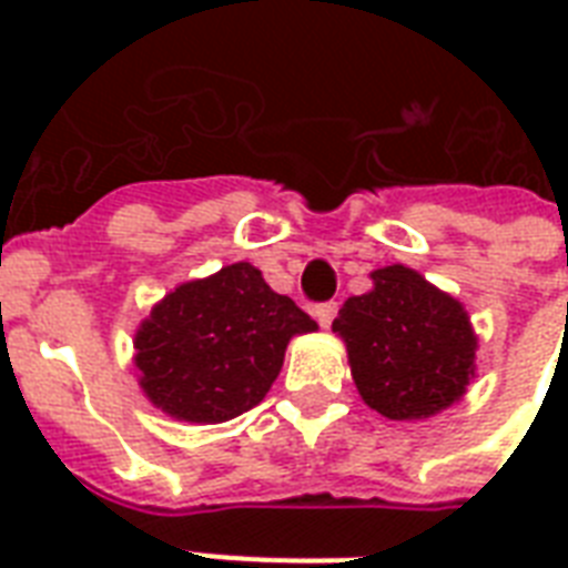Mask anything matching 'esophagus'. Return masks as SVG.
Returning a JSON list of instances; mask_svg holds the SVG:
<instances>
[{"label": "esophagus", "instance_id": "obj_1", "mask_svg": "<svg viewBox=\"0 0 568 568\" xmlns=\"http://www.w3.org/2000/svg\"><path fill=\"white\" fill-rule=\"evenodd\" d=\"M336 312H338L336 303H318V306H315V318H318L321 327H329L333 318H336Z\"/></svg>", "mask_w": 568, "mask_h": 568}]
</instances>
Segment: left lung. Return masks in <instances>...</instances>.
<instances>
[{
  "mask_svg": "<svg viewBox=\"0 0 568 568\" xmlns=\"http://www.w3.org/2000/svg\"><path fill=\"white\" fill-rule=\"evenodd\" d=\"M372 283L333 321L356 392L388 422H422L457 404L475 379L466 306L406 265L377 267Z\"/></svg>",
  "mask_w": 568,
  "mask_h": 568,
  "instance_id": "1",
  "label": "left lung"
}]
</instances>
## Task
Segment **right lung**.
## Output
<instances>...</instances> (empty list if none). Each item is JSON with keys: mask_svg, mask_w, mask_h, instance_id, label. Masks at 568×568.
<instances>
[{"mask_svg": "<svg viewBox=\"0 0 568 568\" xmlns=\"http://www.w3.org/2000/svg\"><path fill=\"white\" fill-rule=\"evenodd\" d=\"M318 324L250 262L176 285L135 333L138 386L176 422L221 424L274 386L285 347Z\"/></svg>", "mask_w": 568, "mask_h": 568, "instance_id": "obj_1", "label": "right lung"}]
</instances>
